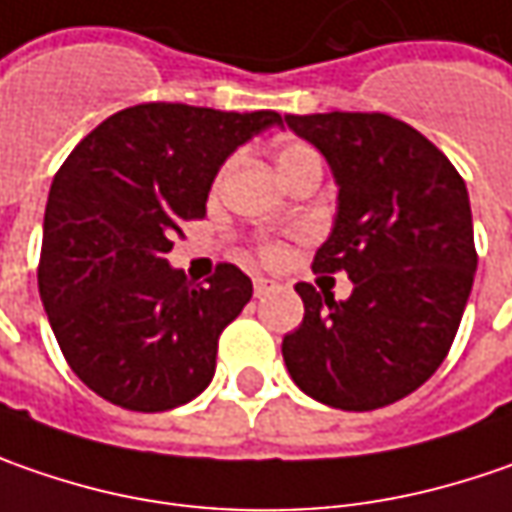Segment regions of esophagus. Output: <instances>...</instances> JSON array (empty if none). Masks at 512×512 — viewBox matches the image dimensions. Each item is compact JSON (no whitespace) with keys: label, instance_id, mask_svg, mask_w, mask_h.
Segmentation results:
<instances>
[{"label":"esophagus","instance_id":"1","mask_svg":"<svg viewBox=\"0 0 512 512\" xmlns=\"http://www.w3.org/2000/svg\"><path fill=\"white\" fill-rule=\"evenodd\" d=\"M280 283L272 278H263V275H257L255 278V298H266V295H272V292H278Z\"/></svg>","mask_w":512,"mask_h":512}]
</instances>
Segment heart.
Returning <instances> with one entry per match:
<instances>
[{"label":"heart","instance_id":"heart-1","mask_svg":"<svg viewBox=\"0 0 512 512\" xmlns=\"http://www.w3.org/2000/svg\"><path fill=\"white\" fill-rule=\"evenodd\" d=\"M306 160H318V154H315V148L306 143H286L280 145L278 154H275V163H278L280 177H286V174H292L295 168L303 166ZM286 255V249H283V243L278 240H266L263 246H260V257L263 260H269V263H278Z\"/></svg>","mask_w":512,"mask_h":512}]
</instances>
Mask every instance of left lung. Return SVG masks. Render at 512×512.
<instances>
[{"label": "left lung", "mask_w": 512, "mask_h": 512, "mask_svg": "<svg viewBox=\"0 0 512 512\" xmlns=\"http://www.w3.org/2000/svg\"><path fill=\"white\" fill-rule=\"evenodd\" d=\"M338 183L315 272H346L352 295L298 283L303 323L283 361L309 398L378 410L421 387L447 358L476 275L470 197L456 166L389 114H286Z\"/></svg>", "instance_id": "8db88e82"}]
</instances>
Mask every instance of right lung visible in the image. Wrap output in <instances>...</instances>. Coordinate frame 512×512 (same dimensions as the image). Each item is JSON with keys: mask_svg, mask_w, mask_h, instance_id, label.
Masks as SVG:
<instances>
[{"mask_svg": "<svg viewBox=\"0 0 512 512\" xmlns=\"http://www.w3.org/2000/svg\"><path fill=\"white\" fill-rule=\"evenodd\" d=\"M278 111L143 102L111 114L56 171L39 255V295L68 367L134 412L189 404L212 384L220 332L252 280L220 263L206 286L168 266L183 220L206 214L214 177Z\"/></svg>", "mask_w": 512, "mask_h": 512, "instance_id": "right-lung-1", "label": "right lung"}]
</instances>
